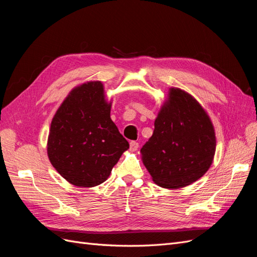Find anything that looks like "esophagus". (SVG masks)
<instances>
[{"label": "esophagus", "mask_w": 257, "mask_h": 257, "mask_svg": "<svg viewBox=\"0 0 257 257\" xmlns=\"http://www.w3.org/2000/svg\"><path fill=\"white\" fill-rule=\"evenodd\" d=\"M138 147H139V145L136 142H131L130 143V150L131 151H136L138 149Z\"/></svg>", "instance_id": "1"}]
</instances>
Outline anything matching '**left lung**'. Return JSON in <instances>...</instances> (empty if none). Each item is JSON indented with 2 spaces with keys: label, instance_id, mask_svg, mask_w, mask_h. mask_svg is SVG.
Masks as SVG:
<instances>
[{
  "label": "left lung",
  "instance_id": "1",
  "mask_svg": "<svg viewBox=\"0 0 257 257\" xmlns=\"http://www.w3.org/2000/svg\"><path fill=\"white\" fill-rule=\"evenodd\" d=\"M167 96L141 153L154 183L180 189L208 172L216 137L211 119L195 97L179 88H170Z\"/></svg>",
  "mask_w": 257,
  "mask_h": 257
}]
</instances>
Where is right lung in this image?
Wrapping results in <instances>:
<instances>
[{"mask_svg": "<svg viewBox=\"0 0 257 257\" xmlns=\"http://www.w3.org/2000/svg\"><path fill=\"white\" fill-rule=\"evenodd\" d=\"M102 81L75 87L53 115L47 142L52 166L67 182L93 188L106 181L128 143L110 118Z\"/></svg>", "mask_w": 257, "mask_h": 257, "instance_id": "obj_1", "label": "right lung"}]
</instances>
